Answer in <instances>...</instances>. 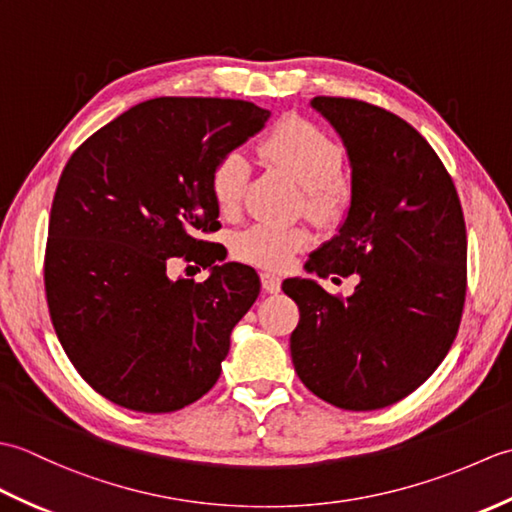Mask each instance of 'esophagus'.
Here are the masks:
<instances>
[{
    "mask_svg": "<svg viewBox=\"0 0 512 512\" xmlns=\"http://www.w3.org/2000/svg\"><path fill=\"white\" fill-rule=\"evenodd\" d=\"M262 286L266 292H270V295H275V292L281 290V279L277 275H270V273H264L262 275Z\"/></svg>",
    "mask_w": 512,
    "mask_h": 512,
    "instance_id": "esophagus-1",
    "label": "esophagus"
}]
</instances>
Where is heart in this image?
Here are the masks:
<instances>
[{"mask_svg":"<svg viewBox=\"0 0 512 512\" xmlns=\"http://www.w3.org/2000/svg\"><path fill=\"white\" fill-rule=\"evenodd\" d=\"M259 154L301 184V211L312 222L334 226L347 215L352 189L341 176L345 147L321 127L299 116L281 118L262 138ZM246 180L248 165L239 154H226L215 162L209 189L217 211L233 215L239 209ZM308 244L306 228L257 222L235 233L231 250L248 266L284 270Z\"/></svg>","mask_w":512,"mask_h":512,"instance_id":"heart-1","label":"heart"}]
</instances>
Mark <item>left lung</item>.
<instances>
[{
    "label": "left lung",
    "instance_id": "8db88e82",
    "mask_svg": "<svg viewBox=\"0 0 512 512\" xmlns=\"http://www.w3.org/2000/svg\"><path fill=\"white\" fill-rule=\"evenodd\" d=\"M352 162V204L339 235L310 255L319 277L358 275L354 295L284 281L299 306L295 372L347 411L407 398L447 356L466 297V226L453 178L416 129L383 107L317 96Z\"/></svg>",
    "mask_w": 512,
    "mask_h": 512
}]
</instances>
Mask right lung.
I'll use <instances>...</instances> for the list:
<instances>
[{"label": "right lung", "mask_w": 512, "mask_h": 512, "mask_svg": "<svg viewBox=\"0 0 512 512\" xmlns=\"http://www.w3.org/2000/svg\"><path fill=\"white\" fill-rule=\"evenodd\" d=\"M270 118L235 99L160 96L76 147L54 191L43 284L76 372L125 409L191 405L222 372L231 332L259 295L250 266H213L202 284L169 264H215V162Z\"/></svg>", "instance_id": "obj_1"}]
</instances>
